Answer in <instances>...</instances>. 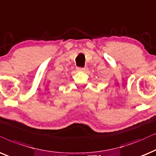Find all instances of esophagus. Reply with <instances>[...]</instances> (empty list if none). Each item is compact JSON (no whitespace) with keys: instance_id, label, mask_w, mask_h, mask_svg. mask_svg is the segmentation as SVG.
<instances>
[{"instance_id":"1","label":"esophagus","mask_w":156,"mask_h":156,"mask_svg":"<svg viewBox=\"0 0 156 156\" xmlns=\"http://www.w3.org/2000/svg\"><path fill=\"white\" fill-rule=\"evenodd\" d=\"M77 70H78V71H80V72H83L86 70V68H77Z\"/></svg>"}]
</instances>
